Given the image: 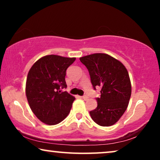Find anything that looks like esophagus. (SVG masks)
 Returning <instances> with one entry per match:
<instances>
[{"mask_svg": "<svg viewBox=\"0 0 160 160\" xmlns=\"http://www.w3.org/2000/svg\"><path fill=\"white\" fill-rule=\"evenodd\" d=\"M82 98V99H84V100H88V97H87V96H86V95H84V96H82V97H81Z\"/></svg>", "mask_w": 160, "mask_h": 160, "instance_id": "esophagus-1", "label": "esophagus"}]
</instances>
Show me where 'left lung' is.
Returning a JSON list of instances; mask_svg holds the SVG:
<instances>
[{
  "mask_svg": "<svg viewBox=\"0 0 160 160\" xmlns=\"http://www.w3.org/2000/svg\"><path fill=\"white\" fill-rule=\"evenodd\" d=\"M79 60L88 69L94 89L101 88L100 97L96 99L97 108L89 111L92 119L100 126L113 125L125 112L130 99L132 89L128 70L107 54H89Z\"/></svg>",
  "mask_w": 160,
  "mask_h": 160,
  "instance_id": "1",
  "label": "left lung"
}]
</instances>
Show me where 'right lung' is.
Returning a JSON list of instances; mask_svg holds the SVG:
<instances>
[{"label": "right lung", "mask_w": 160, "mask_h": 160, "mask_svg": "<svg viewBox=\"0 0 160 160\" xmlns=\"http://www.w3.org/2000/svg\"><path fill=\"white\" fill-rule=\"evenodd\" d=\"M75 58L47 55L36 61L28 72L25 93L36 117L46 124L54 125L69 114L75 98L60 89L66 88V70Z\"/></svg>", "instance_id": "right-lung-1"}]
</instances>
